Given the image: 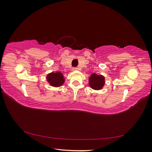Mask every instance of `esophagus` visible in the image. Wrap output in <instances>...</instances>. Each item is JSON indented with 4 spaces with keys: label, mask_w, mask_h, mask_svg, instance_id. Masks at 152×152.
I'll use <instances>...</instances> for the list:
<instances>
[{
    "label": "esophagus",
    "mask_w": 152,
    "mask_h": 152,
    "mask_svg": "<svg viewBox=\"0 0 152 152\" xmlns=\"http://www.w3.org/2000/svg\"><path fill=\"white\" fill-rule=\"evenodd\" d=\"M72 70H78V68H77V67H74Z\"/></svg>",
    "instance_id": "34e87169"
}]
</instances>
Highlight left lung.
Returning a JSON list of instances; mask_svg holds the SVG:
<instances>
[{
    "mask_svg": "<svg viewBox=\"0 0 152 152\" xmlns=\"http://www.w3.org/2000/svg\"><path fill=\"white\" fill-rule=\"evenodd\" d=\"M90 86L95 90H99L102 88L104 84V78L103 76L92 74L89 78Z\"/></svg>",
    "mask_w": 152,
    "mask_h": 152,
    "instance_id": "8db88e82",
    "label": "left lung"
}]
</instances>
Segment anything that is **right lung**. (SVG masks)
<instances>
[{
	"label": "right lung",
	"mask_w": 152,
	"mask_h": 152,
	"mask_svg": "<svg viewBox=\"0 0 152 152\" xmlns=\"http://www.w3.org/2000/svg\"><path fill=\"white\" fill-rule=\"evenodd\" d=\"M48 81L50 82L51 86L58 87L63 84L64 82V78L62 74L60 72H51L47 76Z\"/></svg>",
	"instance_id": "right-lung-1"
}]
</instances>
